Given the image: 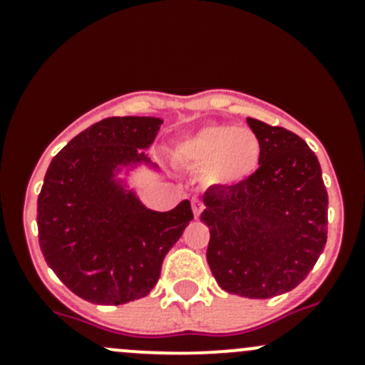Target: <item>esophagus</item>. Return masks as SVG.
I'll use <instances>...</instances> for the list:
<instances>
[{"mask_svg": "<svg viewBox=\"0 0 365 365\" xmlns=\"http://www.w3.org/2000/svg\"><path fill=\"white\" fill-rule=\"evenodd\" d=\"M192 212H194V217H196V219L201 215V212H203V203H201L197 197H194L192 200Z\"/></svg>", "mask_w": 365, "mask_h": 365, "instance_id": "esophagus-1", "label": "esophagus"}]
</instances>
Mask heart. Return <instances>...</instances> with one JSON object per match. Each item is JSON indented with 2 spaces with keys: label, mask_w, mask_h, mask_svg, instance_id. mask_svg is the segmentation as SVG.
<instances>
[{
  "label": "heart",
  "mask_w": 365,
  "mask_h": 365,
  "mask_svg": "<svg viewBox=\"0 0 365 365\" xmlns=\"http://www.w3.org/2000/svg\"><path fill=\"white\" fill-rule=\"evenodd\" d=\"M173 153L182 164L200 169L208 187L235 189L259 168L261 141L249 128L206 123L180 138Z\"/></svg>",
  "instance_id": "obj_1"
}]
</instances>
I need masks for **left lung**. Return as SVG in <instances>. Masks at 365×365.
Instances as JSON below:
<instances>
[{
	"label": "left lung",
	"mask_w": 365,
	"mask_h": 365,
	"mask_svg": "<svg viewBox=\"0 0 365 365\" xmlns=\"http://www.w3.org/2000/svg\"><path fill=\"white\" fill-rule=\"evenodd\" d=\"M247 123L261 141L259 168L240 187H210L201 220L217 284L263 300L292 292L312 270L327 244L329 196L304 139L254 118Z\"/></svg>",
	"instance_id": "1"
}]
</instances>
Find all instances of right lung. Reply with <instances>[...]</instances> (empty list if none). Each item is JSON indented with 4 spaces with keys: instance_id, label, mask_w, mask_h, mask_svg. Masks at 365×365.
Wrapping results in <instances>:
<instances>
[{
    "instance_id": "obj_1",
    "label": "right lung",
    "mask_w": 365,
    "mask_h": 365,
    "mask_svg": "<svg viewBox=\"0 0 365 365\" xmlns=\"http://www.w3.org/2000/svg\"><path fill=\"white\" fill-rule=\"evenodd\" d=\"M162 123L153 116L106 118L51 160L36 203L40 249L83 300L120 305L148 295L165 254L194 219L189 200L155 212L128 185L135 169L160 171L145 150Z\"/></svg>"
}]
</instances>
